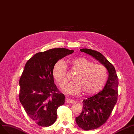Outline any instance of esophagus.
<instances>
[{
	"instance_id": "esophagus-1",
	"label": "esophagus",
	"mask_w": 134,
	"mask_h": 134,
	"mask_svg": "<svg viewBox=\"0 0 134 134\" xmlns=\"http://www.w3.org/2000/svg\"><path fill=\"white\" fill-rule=\"evenodd\" d=\"M66 101L68 103H72V104H73V103H75V100H72V99H68V98H67V99H66Z\"/></svg>"
}]
</instances>
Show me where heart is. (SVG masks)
Wrapping results in <instances>:
<instances>
[{"label": "heart", "instance_id": "1", "mask_svg": "<svg viewBox=\"0 0 134 134\" xmlns=\"http://www.w3.org/2000/svg\"><path fill=\"white\" fill-rule=\"evenodd\" d=\"M70 70L75 73L72 77L73 81L66 86L65 92L75 94L82 92L90 94L100 90L107 79L106 68L100 64H94L85 58L80 57L68 61ZM66 63L59 60L53 68L52 74L59 86L63 87L68 81Z\"/></svg>", "mask_w": 134, "mask_h": 134}]
</instances>
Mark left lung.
Here are the masks:
<instances>
[{
  "label": "left lung",
  "instance_id": "1",
  "mask_svg": "<svg viewBox=\"0 0 134 134\" xmlns=\"http://www.w3.org/2000/svg\"><path fill=\"white\" fill-rule=\"evenodd\" d=\"M94 57L106 67L108 79L102 91L83 100L82 112L76 117L79 127L87 131L97 129L105 123L109 117L118 98V77L113 64L100 52L90 49H80Z\"/></svg>",
  "mask_w": 134,
  "mask_h": 134
}]
</instances>
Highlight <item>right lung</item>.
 <instances>
[{
  "label": "right lung",
  "mask_w": 134,
  "mask_h": 134,
  "mask_svg": "<svg viewBox=\"0 0 134 134\" xmlns=\"http://www.w3.org/2000/svg\"><path fill=\"white\" fill-rule=\"evenodd\" d=\"M74 52L51 49L36 53L25 64L19 81V99L28 116L40 126L54 124L57 109L64 104V95L54 83L53 68L57 61Z\"/></svg>",
  "instance_id": "add662e5"
}]
</instances>
